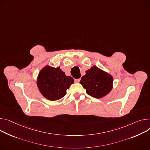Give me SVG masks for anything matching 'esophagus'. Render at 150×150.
I'll list each match as a JSON object with an SVG mask.
<instances>
[{"label":"esophagus","mask_w":150,"mask_h":150,"mask_svg":"<svg viewBox=\"0 0 150 150\" xmlns=\"http://www.w3.org/2000/svg\"><path fill=\"white\" fill-rule=\"evenodd\" d=\"M80 80H81L80 78H79V79H75V81L76 83H79V81H80Z\"/></svg>","instance_id":"34e87169"}]
</instances>
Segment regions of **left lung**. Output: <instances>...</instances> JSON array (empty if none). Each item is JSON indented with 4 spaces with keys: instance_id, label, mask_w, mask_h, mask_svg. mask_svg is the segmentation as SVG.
Wrapping results in <instances>:
<instances>
[{
    "instance_id": "8db88e82",
    "label": "left lung",
    "mask_w": 150,
    "mask_h": 150,
    "mask_svg": "<svg viewBox=\"0 0 150 150\" xmlns=\"http://www.w3.org/2000/svg\"><path fill=\"white\" fill-rule=\"evenodd\" d=\"M113 78L111 75L100 69L96 66L86 71V75L79 83L86 89L87 93L95 98H101L111 91Z\"/></svg>"
}]
</instances>
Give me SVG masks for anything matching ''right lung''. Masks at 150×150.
Wrapping results in <instances>:
<instances>
[{
    "label": "right lung",
    "mask_w": 150,
    "mask_h": 150,
    "mask_svg": "<svg viewBox=\"0 0 150 150\" xmlns=\"http://www.w3.org/2000/svg\"><path fill=\"white\" fill-rule=\"evenodd\" d=\"M74 83L73 78L66 76L60 67H45L39 72L37 79L40 92L50 100H57L64 97L67 89Z\"/></svg>",
    "instance_id": "right-lung-1"
}]
</instances>
